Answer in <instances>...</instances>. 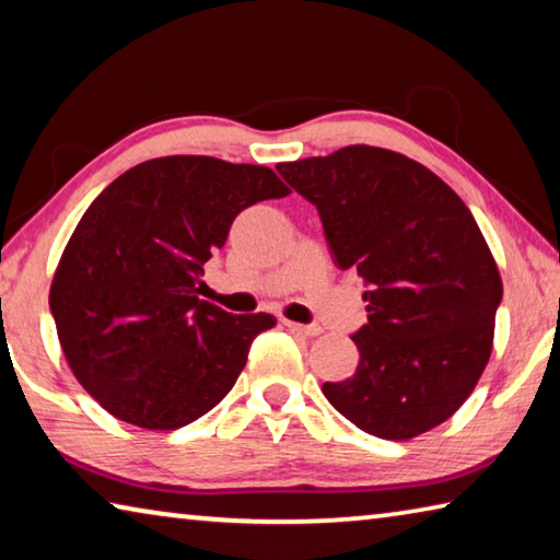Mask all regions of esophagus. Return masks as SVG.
Listing matches in <instances>:
<instances>
[{
    "mask_svg": "<svg viewBox=\"0 0 560 560\" xmlns=\"http://www.w3.org/2000/svg\"><path fill=\"white\" fill-rule=\"evenodd\" d=\"M283 326H287L289 330H293V334L306 336V338H314V336L320 334L318 326H303V324H296V320H283Z\"/></svg>",
    "mask_w": 560,
    "mask_h": 560,
    "instance_id": "34e87169",
    "label": "esophagus"
}]
</instances>
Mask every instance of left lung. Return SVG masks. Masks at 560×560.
Instances as JSON below:
<instances>
[{
    "instance_id": "left-lung-1",
    "label": "left lung",
    "mask_w": 560,
    "mask_h": 560,
    "mask_svg": "<svg viewBox=\"0 0 560 560\" xmlns=\"http://www.w3.org/2000/svg\"><path fill=\"white\" fill-rule=\"evenodd\" d=\"M277 170L316 205L334 261L368 283L358 371L324 385L328 402L383 440L450 420L489 363L504 291L469 207L432 170L385 148L348 145Z\"/></svg>"
}]
</instances>
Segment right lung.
<instances>
[{"mask_svg": "<svg viewBox=\"0 0 560 560\" xmlns=\"http://www.w3.org/2000/svg\"><path fill=\"white\" fill-rule=\"evenodd\" d=\"M289 192L264 165L167 155L130 167L91 202L49 306L66 363L103 410L177 430L232 390L252 340L277 318L232 316L200 299L205 261L244 207Z\"/></svg>", "mask_w": 560, "mask_h": 560, "instance_id": "add662e5", "label": "right lung"}]
</instances>
